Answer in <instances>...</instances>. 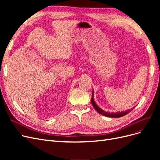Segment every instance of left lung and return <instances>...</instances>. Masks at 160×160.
<instances>
[{
    "instance_id": "left-lung-1",
    "label": "left lung",
    "mask_w": 160,
    "mask_h": 160,
    "mask_svg": "<svg viewBox=\"0 0 160 160\" xmlns=\"http://www.w3.org/2000/svg\"><path fill=\"white\" fill-rule=\"evenodd\" d=\"M93 96H94V93H93H93H92V98H91V103L93 105L94 109L98 111V112L102 115L103 116H105V117H108V118H121V117H123V116L127 115L128 113H129L131 111L133 110V108L132 109H128L127 111H122V112H116V113H109L108 112V111H105L104 110H103L101 108H100L99 106L96 104L95 101H94V98H93Z\"/></svg>"
}]
</instances>
